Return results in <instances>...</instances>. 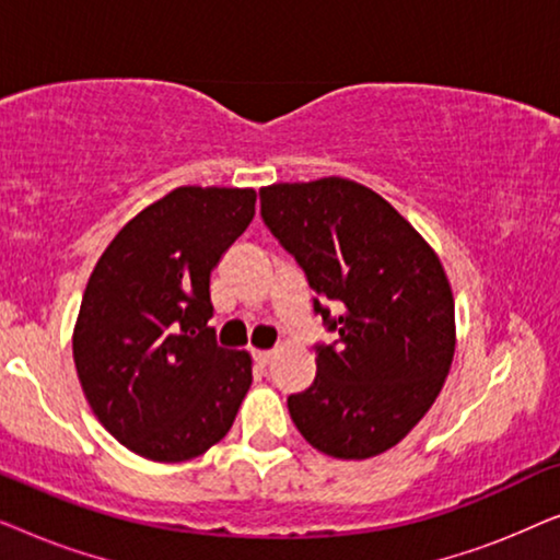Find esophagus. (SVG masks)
I'll return each mask as SVG.
<instances>
[{"label":"esophagus","instance_id":"1","mask_svg":"<svg viewBox=\"0 0 560 560\" xmlns=\"http://www.w3.org/2000/svg\"><path fill=\"white\" fill-rule=\"evenodd\" d=\"M252 357H255V362L259 366H267L272 362V351H252Z\"/></svg>","mask_w":560,"mask_h":560}]
</instances>
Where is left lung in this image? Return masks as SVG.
<instances>
[{
	"label": "left lung",
	"mask_w": 560,
	"mask_h": 560,
	"mask_svg": "<svg viewBox=\"0 0 560 560\" xmlns=\"http://www.w3.org/2000/svg\"><path fill=\"white\" fill-rule=\"evenodd\" d=\"M259 203L303 267L313 311L339 334L316 347V380L288 397L290 418L334 458L393 448L431 410L454 359V295L439 255L380 194L336 175L275 183Z\"/></svg>",
	"instance_id": "8db88e82"
}]
</instances>
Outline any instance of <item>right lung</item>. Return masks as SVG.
<instances>
[{
	"mask_svg": "<svg viewBox=\"0 0 560 560\" xmlns=\"http://www.w3.org/2000/svg\"><path fill=\"white\" fill-rule=\"evenodd\" d=\"M255 201L252 188H175L127 221L91 272L75 372L98 423L150 462L206 454L252 385V357L221 349L206 324L211 270Z\"/></svg>",
	"mask_w": 560,
	"mask_h": 560,
	"instance_id": "obj_1",
	"label": "right lung"
}]
</instances>
